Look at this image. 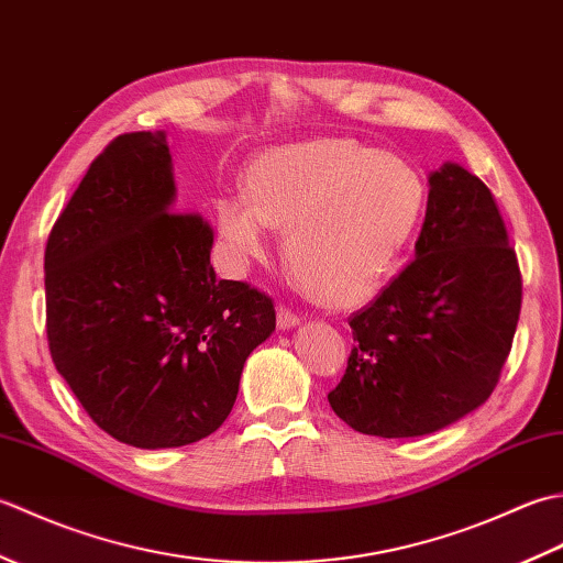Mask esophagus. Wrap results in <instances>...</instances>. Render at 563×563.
Listing matches in <instances>:
<instances>
[{
  "label": "esophagus",
  "instance_id": "1",
  "mask_svg": "<svg viewBox=\"0 0 563 563\" xmlns=\"http://www.w3.org/2000/svg\"><path fill=\"white\" fill-rule=\"evenodd\" d=\"M275 317H278V329H292L300 324V314L292 312V309H288L285 305H278V309H275Z\"/></svg>",
  "mask_w": 563,
  "mask_h": 563
}]
</instances>
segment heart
<instances>
[{"mask_svg":"<svg viewBox=\"0 0 563 563\" xmlns=\"http://www.w3.org/2000/svg\"><path fill=\"white\" fill-rule=\"evenodd\" d=\"M426 208L411 162L349 137L266 150L244 172V196L214 200V224L236 266L266 256L268 227L302 290L331 309L373 300L397 273Z\"/></svg>","mask_w":563,"mask_h":563,"instance_id":"obj_1","label":"heart"}]
</instances>
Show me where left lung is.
I'll use <instances>...</instances> for the list:
<instances>
[{
	"instance_id": "8db88e82",
	"label": "left lung",
	"mask_w": 563,
	"mask_h": 563,
	"mask_svg": "<svg viewBox=\"0 0 563 563\" xmlns=\"http://www.w3.org/2000/svg\"><path fill=\"white\" fill-rule=\"evenodd\" d=\"M416 258L355 312L329 404L357 433L416 438L492 397L516 336L522 280L492 190L460 164L428 176Z\"/></svg>"
}]
</instances>
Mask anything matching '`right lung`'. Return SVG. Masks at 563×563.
<instances>
[{
	"label": "right lung",
	"instance_id": "add662e5",
	"mask_svg": "<svg viewBox=\"0 0 563 563\" xmlns=\"http://www.w3.org/2000/svg\"><path fill=\"white\" fill-rule=\"evenodd\" d=\"M176 210L166 135L125 133L91 162L45 246L57 373L93 423L142 450L214 433L275 329L271 297L218 280L210 224Z\"/></svg>",
	"mask_w": 563,
	"mask_h": 563
}]
</instances>
